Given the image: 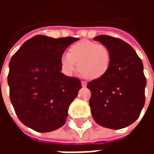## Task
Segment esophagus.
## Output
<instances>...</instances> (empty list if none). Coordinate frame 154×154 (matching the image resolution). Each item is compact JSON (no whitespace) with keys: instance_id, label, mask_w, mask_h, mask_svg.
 <instances>
[{"instance_id":"1","label":"esophagus","mask_w":154,"mask_h":154,"mask_svg":"<svg viewBox=\"0 0 154 154\" xmlns=\"http://www.w3.org/2000/svg\"><path fill=\"white\" fill-rule=\"evenodd\" d=\"M82 86L83 87H85L86 86H87V82H84V81H82Z\"/></svg>"}]
</instances>
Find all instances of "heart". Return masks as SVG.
Listing matches in <instances>:
<instances>
[{"mask_svg": "<svg viewBox=\"0 0 154 154\" xmlns=\"http://www.w3.org/2000/svg\"><path fill=\"white\" fill-rule=\"evenodd\" d=\"M65 73L72 75L77 68L89 79L103 77L109 70L111 54L103 44L91 40H82L72 45L68 54H63L60 59Z\"/></svg>", "mask_w": 154, "mask_h": 154, "instance_id": "heart-1", "label": "heart"}]
</instances>
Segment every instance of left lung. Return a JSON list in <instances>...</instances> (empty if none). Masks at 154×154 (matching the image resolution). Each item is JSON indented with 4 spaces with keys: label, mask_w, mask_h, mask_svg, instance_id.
Returning a JSON list of instances; mask_svg holds the SVG:
<instances>
[{
    "label": "left lung",
    "mask_w": 154,
    "mask_h": 154,
    "mask_svg": "<svg viewBox=\"0 0 154 154\" xmlns=\"http://www.w3.org/2000/svg\"><path fill=\"white\" fill-rule=\"evenodd\" d=\"M111 54L109 70L89 82V104L95 121L106 128L123 129L139 118L145 102L146 77L140 57L129 44L109 35L94 38Z\"/></svg>",
    "instance_id": "left-lung-1"
}]
</instances>
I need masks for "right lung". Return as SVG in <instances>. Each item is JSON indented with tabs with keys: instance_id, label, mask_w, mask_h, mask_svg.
I'll use <instances>...</instances> for the list:
<instances>
[{
	"instance_id": "1",
	"label": "right lung",
	"mask_w": 154,
	"mask_h": 154,
	"mask_svg": "<svg viewBox=\"0 0 154 154\" xmlns=\"http://www.w3.org/2000/svg\"><path fill=\"white\" fill-rule=\"evenodd\" d=\"M79 38L36 35L25 41L9 63L10 98L25 125L46 133L66 122L70 104L82 88L77 77L61 72V57Z\"/></svg>"
}]
</instances>
